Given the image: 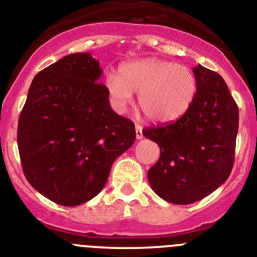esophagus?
Returning <instances> with one entry per match:
<instances>
[{"mask_svg":"<svg viewBox=\"0 0 257 257\" xmlns=\"http://www.w3.org/2000/svg\"><path fill=\"white\" fill-rule=\"evenodd\" d=\"M135 131H136V139H143V127L140 126V124H136Z\"/></svg>","mask_w":257,"mask_h":257,"instance_id":"esophagus-1","label":"esophagus"}]
</instances>
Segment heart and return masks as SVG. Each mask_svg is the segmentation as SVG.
<instances>
[{
  "mask_svg": "<svg viewBox=\"0 0 257 257\" xmlns=\"http://www.w3.org/2000/svg\"><path fill=\"white\" fill-rule=\"evenodd\" d=\"M105 87L113 106L119 112L139 92V106L149 121L169 123L187 114L198 91L192 69L174 61L145 58L124 63L119 72L109 73Z\"/></svg>",
  "mask_w": 257,
  "mask_h": 257,
  "instance_id": "heart-1",
  "label": "heart"
}]
</instances>
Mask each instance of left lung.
<instances>
[{
    "label": "left lung",
    "instance_id": "obj_1",
    "mask_svg": "<svg viewBox=\"0 0 257 257\" xmlns=\"http://www.w3.org/2000/svg\"><path fill=\"white\" fill-rule=\"evenodd\" d=\"M198 91L178 121L144 128L145 138L161 149L148 171L154 192L175 205H189L224 184L234 165L238 133L237 103L220 74L194 67Z\"/></svg>",
    "mask_w": 257,
    "mask_h": 257
}]
</instances>
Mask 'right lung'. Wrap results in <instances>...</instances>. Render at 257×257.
Wrapping results in <instances>:
<instances>
[{
	"mask_svg": "<svg viewBox=\"0 0 257 257\" xmlns=\"http://www.w3.org/2000/svg\"><path fill=\"white\" fill-rule=\"evenodd\" d=\"M100 64L76 52L33 78L18 123L23 172L36 190L61 206L101 192L117 157L136 138L131 119L109 104Z\"/></svg>",
	"mask_w": 257,
	"mask_h": 257,
	"instance_id": "1",
	"label": "right lung"
}]
</instances>
